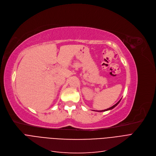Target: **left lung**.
Here are the masks:
<instances>
[{"label":"left lung","instance_id":"8db88e82","mask_svg":"<svg viewBox=\"0 0 156 156\" xmlns=\"http://www.w3.org/2000/svg\"><path fill=\"white\" fill-rule=\"evenodd\" d=\"M122 99V98H121ZM121 99L119 100V101L117 103H115V104L114 105H113L112 107H110V108H107V109H105V110H98V111H97V112H105V111H107V110H112V109H113L114 107H115L118 104H119V102L121 101ZM94 111H95V110H94Z\"/></svg>","mask_w":156,"mask_h":156}]
</instances>
